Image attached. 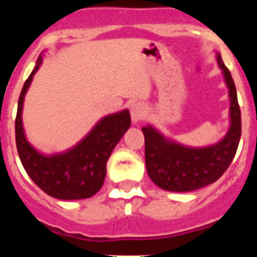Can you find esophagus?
<instances>
[{"instance_id": "34e87169", "label": "esophagus", "mask_w": 257, "mask_h": 257, "mask_svg": "<svg viewBox=\"0 0 257 257\" xmlns=\"http://www.w3.org/2000/svg\"><path fill=\"white\" fill-rule=\"evenodd\" d=\"M145 115V110L144 106L142 105L140 103H135L131 105V119H133L134 123H138L144 118Z\"/></svg>"}]
</instances>
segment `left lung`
<instances>
[{"label": "left lung", "instance_id": "left-lung-1", "mask_svg": "<svg viewBox=\"0 0 257 257\" xmlns=\"http://www.w3.org/2000/svg\"><path fill=\"white\" fill-rule=\"evenodd\" d=\"M216 60L224 74L230 99V126L219 143L203 148H192L166 139L152 126L142 128L145 139L147 171L152 181L162 189L192 192L206 187L215 183L234 158L242 133L237 90L219 52H216Z\"/></svg>", "mask_w": 257, "mask_h": 257}]
</instances>
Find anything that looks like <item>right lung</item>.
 <instances>
[{"mask_svg": "<svg viewBox=\"0 0 257 257\" xmlns=\"http://www.w3.org/2000/svg\"><path fill=\"white\" fill-rule=\"evenodd\" d=\"M41 63L40 55L18 101L15 139L19 158L29 178L49 196L65 201L90 198L103 187L109 157L131 126L130 112L124 109L101 118L78 144L64 153L52 156L40 153L27 140L22 112L24 97Z\"/></svg>", "mask_w": 257, "mask_h": 257, "instance_id": "right-lung-1", "label": "right lung"}]
</instances>
